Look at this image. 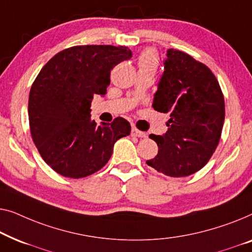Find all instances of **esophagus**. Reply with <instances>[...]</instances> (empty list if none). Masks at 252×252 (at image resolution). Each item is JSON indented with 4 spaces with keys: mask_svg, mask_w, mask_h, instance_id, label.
<instances>
[{
    "mask_svg": "<svg viewBox=\"0 0 252 252\" xmlns=\"http://www.w3.org/2000/svg\"><path fill=\"white\" fill-rule=\"evenodd\" d=\"M131 134H132L133 137H139V138H146L147 134L143 132V131L136 129V127H132V131H131Z\"/></svg>",
    "mask_w": 252,
    "mask_h": 252,
    "instance_id": "34e87169",
    "label": "esophagus"
}]
</instances>
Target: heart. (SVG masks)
<instances>
[{"label":"heart","instance_id":"b5f03b06","mask_svg":"<svg viewBox=\"0 0 252 252\" xmlns=\"http://www.w3.org/2000/svg\"><path fill=\"white\" fill-rule=\"evenodd\" d=\"M158 63V56L153 50H145L144 52H141L139 58H138V65H139L140 69L155 70Z\"/></svg>","mask_w":252,"mask_h":252}]
</instances>
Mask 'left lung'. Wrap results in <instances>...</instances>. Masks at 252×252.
I'll return each instance as SVG.
<instances>
[{"instance_id":"left-lung-1","label":"left lung","mask_w":252,"mask_h":252,"mask_svg":"<svg viewBox=\"0 0 252 252\" xmlns=\"http://www.w3.org/2000/svg\"><path fill=\"white\" fill-rule=\"evenodd\" d=\"M153 107L169 113L168 131L150 134L158 155L146 163L170 177H186L210 160L225 120L224 95L214 73L185 52L169 49Z\"/></svg>"}]
</instances>
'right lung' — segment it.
I'll return each instance as SVG.
<instances>
[{
	"label": "right lung",
	"mask_w": 252,
	"mask_h": 252,
	"mask_svg": "<svg viewBox=\"0 0 252 252\" xmlns=\"http://www.w3.org/2000/svg\"><path fill=\"white\" fill-rule=\"evenodd\" d=\"M131 57L126 47L77 45L58 52L38 73L28 99L31 134L59 175L76 179L97 172L116 140L130 134L123 118L97 126L90 106L94 94H106L111 70Z\"/></svg>",
	"instance_id": "add662e5"
}]
</instances>
